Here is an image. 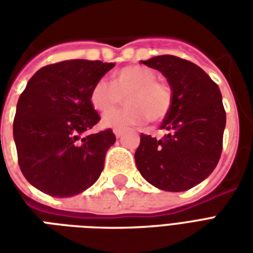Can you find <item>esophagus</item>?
Masks as SVG:
<instances>
[{
  "instance_id": "1",
  "label": "esophagus",
  "mask_w": 253,
  "mask_h": 253,
  "mask_svg": "<svg viewBox=\"0 0 253 253\" xmlns=\"http://www.w3.org/2000/svg\"><path fill=\"white\" fill-rule=\"evenodd\" d=\"M114 134H115L116 138L122 137V134H123V130H121V128H114Z\"/></svg>"
}]
</instances>
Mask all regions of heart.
I'll use <instances>...</instances> for the list:
<instances>
[{
	"label": "heart",
	"mask_w": 253,
	"mask_h": 253,
	"mask_svg": "<svg viewBox=\"0 0 253 253\" xmlns=\"http://www.w3.org/2000/svg\"><path fill=\"white\" fill-rule=\"evenodd\" d=\"M127 96L125 110L114 111L103 118L105 127L126 128L142 125L149 119L163 122L169 115L173 94L169 85L157 80L152 70L143 66H126L114 73L112 83L100 78L90 89L89 100L94 110L106 114Z\"/></svg>",
	"instance_id": "obj_1"
}]
</instances>
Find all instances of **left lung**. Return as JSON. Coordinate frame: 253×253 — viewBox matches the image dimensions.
I'll list each match as a JSON object with an SVG mask.
<instances>
[{
	"label": "left lung",
	"mask_w": 253,
	"mask_h": 253,
	"mask_svg": "<svg viewBox=\"0 0 253 253\" xmlns=\"http://www.w3.org/2000/svg\"><path fill=\"white\" fill-rule=\"evenodd\" d=\"M141 62L164 74L173 104L161 125L168 130L163 139L141 134L137 168L160 190H190L211 173L221 157L226 114L219 88L201 67L175 55Z\"/></svg>",
	"instance_id": "8db88e82"
}]
</instances>
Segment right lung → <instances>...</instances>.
Instances as JSON below:
<instances>
[{
	"instance_id": "add662e5",
	"label": "right lung",
	"mask_w": 253,
	"mask_h": 253,
	"mask_svg": "<svg viewBox=\"0 0 253 253\" xmlns=\"http://www.w3.org/2000/svg\"><path fill=\"white\" fill-rule=\"evenodd\" d=\"M114 66L86 59L47 65L20 94L13 121L17 159L25 179L42 192L77 195L99 179L115 134L107 128L81 135L100 121L90 89Z\"/></svg>"
}]
</instances>
